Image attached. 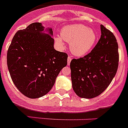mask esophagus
<instances>
[{"label": "esophagus", "instance_id": "esophagus-1", "mask_svg": "<svg viewBox=\"0 0 128 128\" xmlns=\"http://www.w3.org/2000/svg\"><path fill=\"white\" fill-rule=\"evenodd\" d=\"M71 61H72V57H70V56L68 57V59H67V64L68 65H70V62H71Z\"/></svg>", "mask_w": 128, "mask_h": 128}]
</instances>
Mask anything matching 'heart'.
<instances>
[{"label": "heart", "mask_w": 128, "mask_h": 128, "mask_svg": "<svg viewBox=\"0 0 128 128\" xmlns=\"http://www.w3.org/2000/svg\"><path fill=\"white\" fill-rule=\"evenodd\" d=\"M61 37L56 38V42L63 46V39L70 42L72 53L78 56L86 54L92 49L96 40V35L91 29L81 24L66 26L62 28Z\"/></svg>", "instance_id": "b5f03b06"}]
</instances>
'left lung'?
<instances>
[{"mask_svg":"<svg viewBox=\"0 0 128 128\" xmlns=\"http://www.w3.org/2000/svg\"><path fill=\"white\" fill-rule=\"evenodd\" d=\"M100 38L92 51L70 62L72 88L80 98H92L109 86L119 65L118 44L113 33L100 25Z\"/></svg>","mask_w":128,"mask_h":128,"instance_id":"8db88e82","label":"left lung"}]
</instances>
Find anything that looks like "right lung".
Wrapping results in <instances>:
<instances>
[{
	"mask_svg": "<svg viewBox=\"0 0 128 128\" xmlns=\"http://www.w3.org/2000/svg\"><path fill=\"white\" fill-rule=\"evenodd\" d=\"M40 23H33L18 30L7 53L8 70L12 82L23 95L37 98L46 94L57 76L67 65L68 54L54 49L52 30L41 32Z\"/></svg>",
	"mask_w": 128,
	"mask_h": 128,
	"instance_id": "right-lung-1",
	"label": "right lung"
}]
</instances>
